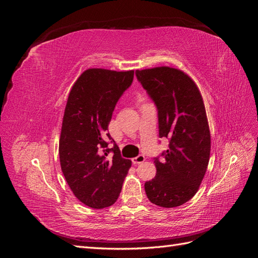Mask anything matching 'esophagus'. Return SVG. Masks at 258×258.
Returning <instances> with one entry per match:
<instances>
[{"instance_id": "esophagus-1", "label": "esophagus", "mask_w": 258, "mask_h": 258, "mask_svg": "<svg viewBox=\"0 0 258 258\" xmlns=\"http://www.w3.org/2000/svg\"><path fill=\"white\" fill-rule=\"evenodd\" d=\"M145 161V156L144 155H139L137 157L132 158V162L135 163V165H139V163H142Z\"/></svg>"}]
</instances>
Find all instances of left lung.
<instances>
[{
  "instance_id": "left-lung-1",
  "label": "left lung",
  "mask_w": 258,
  "mask_h": 258,
  "mask_svg": "<svg viewBox=\"0 0 258 258\" xmlns=\"http://www.w3.org/2000/svg\"><path fill=\"white\" fill-rule=\"evenodd\" d=\"M136 75L158 108L159 137L170 140L165 159L156 158V176L145 183L152 204L175 208L190 200L208 169L211 134L198 86L182 70L156 67Z\"/></svg>"
}]
</instances>
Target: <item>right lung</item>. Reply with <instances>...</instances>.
<instances>
[{
    "mask_svg": "<svg viewBox=\"0 0 258 258\" xmlns=\"http://www.w3.org/2000/svg\"><path fill=\"white\" fill-rule=\"evenodd\" d=\"M134 70L87 69L70 90L59 140L62 173L74 196L92 209L114 205L131 160L108 147V123L117 101L134 81ZM110 151L113 154L108 156Z\"/></svg>",
    "mask_w": 258,
    "mask_h": 258,
    "instance_id": "obj_1",
    "label": "right lung"
}]
</instances>
